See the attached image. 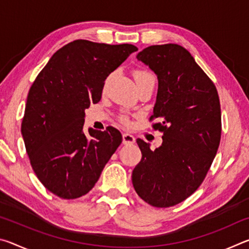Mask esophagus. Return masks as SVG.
Wrapping results in <instances>:
<instances>
[{"label":"esophagus","mask_w":249,"mask_h":249,"mask_svg":"<svg viewBox=\"0 0 249 249\" xmlns=\"http://www.w3.org/2000/svg\"><path fill=\"white\" fill-rule=\"evenodd\" d=\"M135 142V137L133 135H130L128 133H124L123 134V144L124 145H132Z\"/></svg>","instance_id":"esophagus-1"}]
</instances>
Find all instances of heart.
Masks as SVG:
<instances>
[{"label": "heart", "instance_id": "b5f03b06", "mask_svg": "<svg viewBox=\"0 0 249 249\" xmlns=\"http://www.w3.org/2000/svg\"><path fill=\"white\" fill-rule=\"evenodd\" d=\"M150 77H154L153 74L148 71H144V70H137L136 72H135V79L137 80H142V79H146V78H150Z\"/></svg>", "mask_w": 249, "mask_h": 249}]
</instances>
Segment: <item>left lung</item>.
<instances>
[{
    "label": "left lung",
    "mask_w": 249,
    "mask_h": 249,
    "mask_svg": "<svg viewBox=\"0 0 249 249\" xmlns=\"http://www.w3.org/2000/svg\"><path fill=\"white\" fill-rule=\"evenodd\" d=\"M158 79L154 125L162 144L155 150L138 138L142 160L134 168L135 191L156 208L184 201L203 182L221 141V107L214 83L191 53L177 44L149 46L137 53Z\"/></svg>",
    "instance_id": "1"
}]
</instances>
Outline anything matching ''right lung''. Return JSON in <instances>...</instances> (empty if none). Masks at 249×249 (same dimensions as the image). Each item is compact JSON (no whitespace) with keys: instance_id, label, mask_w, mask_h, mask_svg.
<instances>
[{"instance_id":"obj_1","label":"right lung","mask_w":249,"mask_h":249,"mask_svg":"<svg viewBox=\"0 0 249 249\" xmlns=\"http://www.w3.org/2000/svg\"><path fill=\"white\" fill-rule=\"evenodd\" d=\"M137 50L130 44L74 40L57 50L34 81L22 135L37 178L53 195H87L121 145L114 127L84 134V111L101 100L108 74Z\"/></svg>"}]
</instances>
